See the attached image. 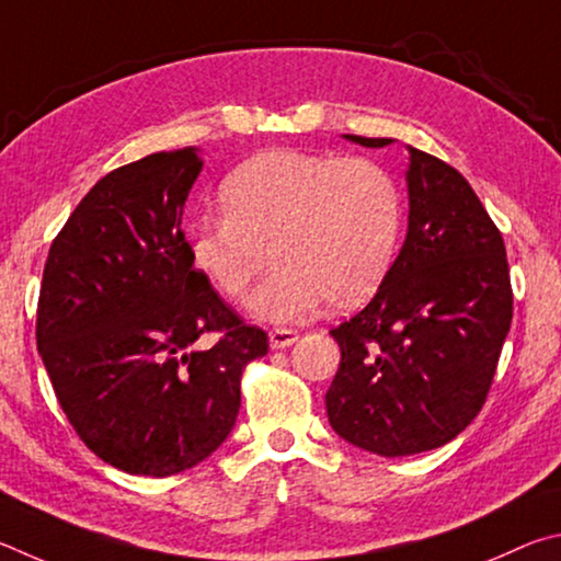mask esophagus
Masks as SVG:
<instances>
[{"mask_svg": "<svg viewBox=\"0 0 561 561\" xmlns=\"http://www.w3.org/2000/svg\"><path fill=\"white\" fill-rule=\"evenodd\" d=\"M268 337H271L273 350H286L293 345V342H298V332L286 330V328H275L268 332Z\"/></svg>", "mask_w": 561, "mask_h": 561, "instance_id": "34e87169", "label": "esophagus"}]
</instances>
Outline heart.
Wrapping results in <instances>:
<instances>
[{
	"mask_svg": "<svg viewBox=\"0 0 561 561\" xmlns=\"http://www.w3.org/2000/svg\"><path fill=\"white\" fill-rule=\"evenodd\" d=\"M219 219L190 231V259L221 298L239 302L263 271L255 318L288 325L322 302L347 310L375 296L394 263L401 199L391 176L365 157L273 147L226 176Z\"/></svg>",
	"mask_w": 561,
	"mask_h": 561,
	"instance_id": "1",
	"label": "heart"
}]
</instances>
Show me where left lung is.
Returning <instances> with one entry per match:
<instances>
[{
  "instance_id": "left-lung-1",
  "label": "left lung",
  "mask_w": 561,
  "mask_h": 561,
  "mask_svg": "<svg viewBox=\"0 0 561 561\" xmlns=\"http://www.w3.org/2000/svg\"><path fill=\"white\" fill-rule=\"evenodd\" d=\"M407 186L394 265L367 308L330 330L342 352L325 394L330 426L385 458L444 446L478 416L513 322L503 233L466 176L409 147Z\"/></svg>"
}]
</instances>
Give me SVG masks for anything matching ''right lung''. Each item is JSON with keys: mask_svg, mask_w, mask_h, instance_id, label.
<instances>
[{"mask_svg": "<svg viewBox=\"0 0 561 561\" xmlns=\"http://www.w3.org/2000/svg\"><path fill=\"white\" fill-rule=\"evenodd\" d=\"M202 164L182 147L107 172L44 265L36 345L58 404L98 458L133 476L211 456L239 416L245 365L268 352L190 259L182 214ZM206 331L220 340L196 348Z\"/></svg>", "mask_w": 561, "mask_h": 561, "instance_id": "add662e5", "label": "right lung"}]
</instances>
